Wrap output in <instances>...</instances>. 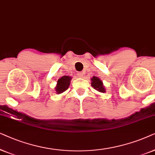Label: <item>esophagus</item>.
<instances>
[{"label":"esophagus","mask_w":155,"mask_h":155,"mask_svg":"<svg viewBox=\"0 0 155 155\" xmlns=\"http://www.w3.org/2000/svg\"><path fill=\"white\" fill-rule=\"evenodd\" d=\"M83 76H84V73H82V72H79V73H78V77L83 78Z\"/></svg>","instance_id":"esophagus-1"}]
</instances>
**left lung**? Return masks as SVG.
<instances>
[{"mask_svg": "<svg viewBox=\"0 0 155 155\" xmlns=\"http://www.w3.org/2000/svg\"><path fill=\"white\" fill-rule=\"evenodd\" d=\"M91 81L92 87H94V89L101 93H105L106 91V88H105L104 84H103V81L98 77L93 76L92 78H91Z\"/></svg>", "mask_w": 155, "mask_h": 155, "instance_id": "8db88e82", "label": "left lung"}]
</instances>
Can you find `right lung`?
Wrapping results in <instances>:
<instances>
[{
    "instance_id": "obj_1",
    "label": "right lung",
    "mask_w": 155,
    "mask_h": 155,
    "mask_svg": "<svg viewBox=\"0 0 155 155\" xmlns=\"http://www.w3.org/2000/svg\"><path fill=\"white\" fill-rule=\"evenodd\" d=\"M71 79L72 77L71 76H64L58 79L57 82V85L55 86V91H56L57 94H62L69 88Z\"/></svg>"
}]
</instances>
